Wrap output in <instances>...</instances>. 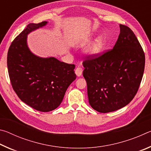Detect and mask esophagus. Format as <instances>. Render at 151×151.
Here are the masks:
<instances>
[{
    "instance_id": "esophagus-1",
    "label": "esophagus",
    "mask_w": 151,
    "mask_h": 151,
    "mask_svg": "<svg viewBox=\"0 0 151 151\" xmlns=\"http://www.w3.org/2000/svg\"><path fill=\"white\" fill-rule=\"evenodd\" d=\"M75 74L77 76H81L82 75V74H83V68H81V67H78L76 68L75 70Z\"/></svg>"
}]
</instances>
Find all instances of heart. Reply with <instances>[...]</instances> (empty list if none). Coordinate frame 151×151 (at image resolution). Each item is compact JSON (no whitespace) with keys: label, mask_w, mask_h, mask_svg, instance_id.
<instances>
[{"label":"heart","mask_w":151,"mask_h":151,"mask_svg":"<svg viewBox=\"0 0 151 151\" xmlns=\"http://www.w3.org/2000/svg\"><path fill=\"white\" fill-rule=\"evenodd\" d=\"M104 48V40L102 37H98L91 47L89 50V55L93 58L99 57L103 53Z\"/></svg>","instance_id":"1"}]
</instances>
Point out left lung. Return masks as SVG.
Returning a JSON list of instances; mask_svg holds the SVG:
<instances>
[{
	"label": "left lung",
	"mask_w": 151,
	"mask_h": 151,
	"mask_svg": "<svg viewBox=\"0 0 151 151\" xmlns=\"http://www.w3.org/2000/svg\"><path fill=\"white\" fill-rule=\"evenodd\" d=\"M112 50L83 62L88 102L103 113L127 105L137 94L144 73L145 53L131 29L120 24Z\"/></svg>",
	"instance_id": "8db88e82"
}]
</instances>
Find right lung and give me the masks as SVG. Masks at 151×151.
I'll use <instances>...</instances> for the list:
<instances>
[{"mask_svg":"<svg viewBox=\"0 0 151 151\" xmlns=\"http://www.w3.org/2000/svg\"><path fill=\"white\" fill-rule=\"evenodd\" d=\"M47 23L28 24L11 43L7 55L9 75L14 92L25 104L41 112L57 109L76 79L75 65L52 57H40L29 49L28 35Z\"/></svg>","mask_w":151,"mask_h":151,"instance_id":"right-lung-1","label":"right lung"}]
</instances>
